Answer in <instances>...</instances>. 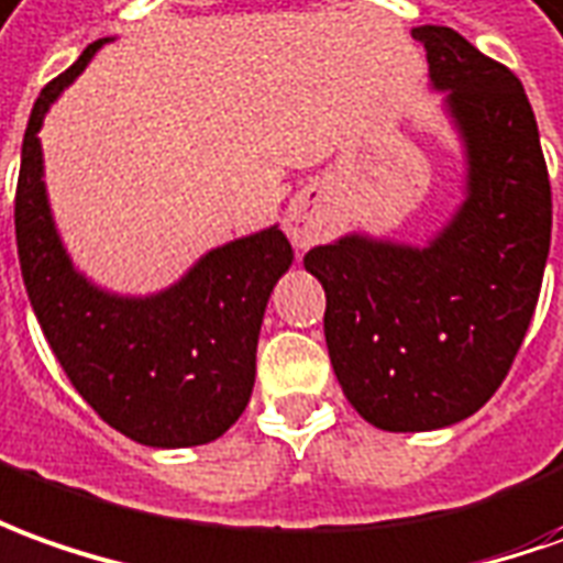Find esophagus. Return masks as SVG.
Segmentation results:
<instances>
[{"instance_id":"esophagus-1","label":"esophagus","mask_w":563,"mask_h":563,"mask_svg":"<svg viewBox=\"0 0 563 563\" xmlns=\"http://www.w3.org/2000/svg\"><path fill=\"white\" fill-rule=\"evenodd\" d=\"M324 205H321L319 192H300L297 199L288 205V214H285V232L294 242L297 251H306L309 244L316 242L324 230Z\"/></svg>"}]
</instances>
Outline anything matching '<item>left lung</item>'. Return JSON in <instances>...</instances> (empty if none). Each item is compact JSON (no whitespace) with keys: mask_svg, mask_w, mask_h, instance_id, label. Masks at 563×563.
Returning <instances> with one entry per match:
<instances>
[{"mask_svg":"<svg viewBox=\"0 0 563 563\" xmlns=\"http://www.w3.org/2000/svg\"><path fill=\"white\" fill-rule=\"evenodd\" d=\"M466 158L463 201L422 244L346 232L303 257L349 405L383 432H432L490 401L540 300L552 186L518 76L451 26L413 30Z\"/></svg>","mask_w":563,"mask_h":563,"instance_id":"8db88e82","label":"left lung"}]
</instances>
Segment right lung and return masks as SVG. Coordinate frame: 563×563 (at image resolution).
Returning a JSON list of instances; mask_svg holds the SVG:
<instances>
[{
	"mask_svg": "<svg viewBox=\"0 0 563 563\" xmlns=\"http://www.w3.org/2000/svg\"><path fill=\"white\" fill-rule=\"evenodd\" d=\"M107 42H91L30 112L14 199L21 275L48 346L100 420L146 448H196L251 401L263 312L294 247L273 223L205 251L156 294H115L81 273L54 223L38 131Z\"/></svg>",
	"mask_w": 563,
	"mask_h": 563,
	"instance_id": "1",
	"label": "right lung"
}]
</instances>
